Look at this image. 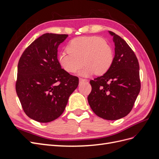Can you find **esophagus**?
<instances>
[{"instance_id": "esophagus-1", "label": "esophagus", "mask_w": 159, "mask_h": 159, "mask_svg": "<svg viewBox=\"0 0 159 159\" xmlns=\"http://www.w3.org/2000/svg\"><path fill=\"white\" fill-rule=\"evenodd\" d=\"M87 80H86L85 79H83V78H80V84H82L84 83V81H86Z\"/></svg>"}]
</instances>
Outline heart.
Returning a JSON list of instances; mask_svg holds the SVG:
<instances>
[{
    "label": "heart",
    "instance_id": "obj_1",
    "mask_svg": "<svg viewBox=\"0 0 159 159\" xmlns=\"http://www.w3.org/2000/svg\"><path fill=\"white\" fill-rule=\"evenodd\" d=\"M66 52H61L57 61L61 68L70 74H75L81 69L82 76L95 73L105 74L112 66L114 59L111 46L99 36H81L71 40L66 46Z\"/></svg>",
    "mask_w": 159,
    "mask_h": 159
}]
</instances>
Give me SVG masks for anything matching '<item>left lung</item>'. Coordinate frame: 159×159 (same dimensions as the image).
I'll use <instances>...</instances> for the list:
<instances>
[{
    "label": "left lung",
    "mask_w": 159,
    "mask_h": 159,
    "mask_svg": "<svg viewBox=\"0 0 159 159\" xmlns=\"http://www.w3.org/2000/svg\"><path fill=\"white\" fill-rule=\"evenodd\" d=\"M109 32L115 46L113 62L104 75L90 80L91 91L88 100L98 117L117 120L131 112L140 92L139 64L127 43L114 32Z\"/></svg>",
    "instance_id": "obj_1"
}]
</instances>
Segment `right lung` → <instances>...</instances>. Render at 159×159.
I'll return each instance as SVG.
<instances>
[{"mask_svg": "<svg viewBox=\"0 0 159 159\" xmlns=\"http://www.w3.org/2000/svg\"><path fill=\"white\" fill-rule=\"evenodd\" d=\"M68 34L46 33L24 51L18 64L16 91L24 111L40 123H48L64 112L79 78L62 69L57 48Z\"/></svg>", "mask_w": 159, "mask_h": 159, "instance_id": "1", "label": "right lung"}]
</instances>
